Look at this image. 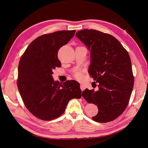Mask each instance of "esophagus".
<instances>
[{
  "label": "esophagus",
  "instance_id": "obj_1",
  "mask_svg": "<svg viewBox=\"0 0 148 148\" xmlns=\"http://www.w3.org/2000/svg\"><path fill=\"white\" fill-rule=\"evenodd\" d=\"M85 87H84V86L83 85V84H81L80 85V89L82 90V91H84V90H85Z\"/></svg>",
  "mask_w": 148,
  "mask_h": 148
}]
</instances>
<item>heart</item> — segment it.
Returning a JSON list of instances; mask_svg holds the SVG:
<instances>
[{
    "instance_id": "heart-1",
    "label": "heart",
    "mask_w": 148,
    "mask_h": 148,
    "mask_svg": "<svg viewBox=\"0 0 148 148\" xmlns=\"http://www.w3.org/2000/svg\"><path fill=\"white\" fill-rule=\"evenodd\" d=\"M75 78L78 80H81L83 78V74L81 71H77L74 73Z\"/></svg>"
}]
</instances>
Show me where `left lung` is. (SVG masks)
Wrapping results in <instances>:
<instances>
[{"label": "left lung", "instance_id": "8db88e82", "mask_svg": "<svg viewBox=\"0 0 148 148\" xmlns=\"http://www.w3.org/2000/svg\"><path fill=\"white\" fill-rule=\"evenodd\" d=\"M76 37L91 53L88 73L97 82L98 90L86 89L82 96L92 103L98 112L92 119L101 123L114 121L128 106L134 77L128 51L114 36L93 29H84ZM95 84V82H94Z\"/></svg>", "mask_w": 148, "mask_h": 148}]
</instances>
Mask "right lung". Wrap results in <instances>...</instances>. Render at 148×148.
I'll list each match as a JSON object with an SVG mask.
<instances>
[{"label":"right lung","instance_id":"add662e5","mask_svg":"<svg viewBox=\"0 0 148 148\" xmlns=\"http://www.w3.org/2000/svg\"><path fill=\"white\" fill-rule=\"evenodd\" d=\"M75 30L43 34L34 39L20 58L17 85L29 112L37 118L50 121L64 112L70 100L81 97L79 84L74 80L54 81L53 70L61 67L59 49L74 36Z\"/></svg>","mask_w":148,"mask_h":148}]
</instances>
